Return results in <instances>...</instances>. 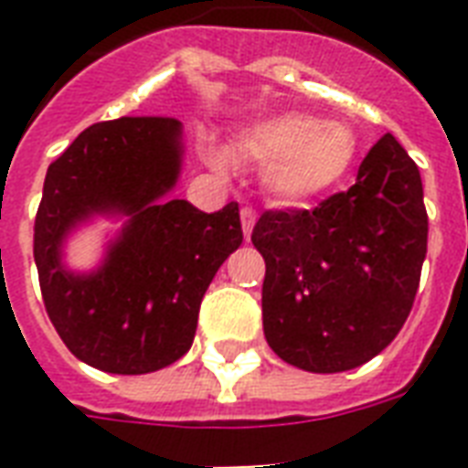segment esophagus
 Instances as JSON below:
<instances>
[{"instance_id":"esophagus-1","label":"esophagus","mask_w":468,"mask_h":468,"mask_svg":"<svg viewBox=\"0 0 468 468\" xmlns=\"http://www.w3.org/2000/svg\"><path fill=\"white\" fill-rule=\"evenodd\" d=\"M240 220H242V233H245V240H250V235H252V228H255V211L250 208V206H245V208H240Z\"/></svg>"}]
</instances>
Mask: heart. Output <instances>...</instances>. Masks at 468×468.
<instances>
[{
	"label": "heart",
	"mask_w": 468,
	"mask_h": 468,
	"mask_svg": "<svg viewBox=\"0 0 468 468\" xmlns=\"http://www.w3.org/2000/svg\"><path fill=\"white\" fill-rule=\"evenodd\" d=\"M359 141L342 121L282 112L257 119L233 138L235 160L260 167V184L279 206H303L337 189L355 167ZM216 169H230L228 148L208 155Z\"/></svg>",
	"instance_id": "1"
}]
</instances>
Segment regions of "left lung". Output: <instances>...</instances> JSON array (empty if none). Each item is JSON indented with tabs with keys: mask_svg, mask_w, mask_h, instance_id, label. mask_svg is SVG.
I'll return each instance as SVG.
<instances>
[{
	"mask_svg": "<svg viewBox=\"0 0 468 468\" xmlns=\"http://www.w3.org/2000/svg\"><path fill=\"white\" fill-rule=\"evenodd\" d=\"M252 245L267 264L270 347L313 374L362 367L399 335L420 284L428 213L418 165L386 133L355 186L313 211H267Z\"/></svg>",
	"mask_w": 468,
	"mask_h": 468,
	"instance_id": "obj_1",
	"label": "left lung"
}]
</instances>
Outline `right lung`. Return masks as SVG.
I'll return each mask as SVG.
<instances>
[{
    "label": "right lung",
    "mask_w": 468,
    "mask_h": 468,
    "mask_svg": "<svg viewBox=\"0 0 468 468\" xmlns=\"http://www.w3.org/2000/svg\"><path fill=\"white\" fill-rule=\"evenodd\" d=\"M184 131L175 119L94 123L48 167L33 257L40 292L68 349L109 374H150L189 352L206 289L240 248L238 204L216 213L175 198ZM112 219L102 260L69 268L77 229Z\"/></svg>",
    "instance_id": "obj_1"
}]
</instances>
